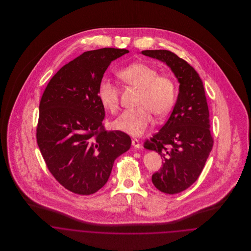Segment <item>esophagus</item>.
<instances>
[{"instance_id": "esophagus-1", "label": "esophagus", "mask_w": 251, "mask_h": 251, "mask_svg": "<svg viewBox=\"0 0 251 251\" xmlns=\"http://www.w3.org/2000/svg\"><path fill=\"white\" fill-rule=\"evenodd\" d=\"M131 143H132V145H133V147H134V148H137V149H139V148L141 147V145H140V143H139V140H138V139H136V138L132 139Z\"/></svg>"}]
</instances>
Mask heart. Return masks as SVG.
Returning a JSON list of instances; mask_svg holds the SVG:
<instances>
[{
	"label": "heart",
	"instance_id": "b5f03b06",
	"mask_svg": "<svg viewBox=\"0 0 251 251\" xmlns=\"http://www.w3.org/2000/svg\"><path fill=\"white\" fill-rule=\"evenodd\" d=\"M125 84L139 89L136 105L139 107L126 110L115 122L114 127L132 136H140L151 126V112L163 116L170 111L176 99V85L173 79L141 62L132 63L117 72ZM119 88L107 79L100 81L98 97L102 106L112 114L120 107Z\"/></svg>",
	"mask_w": 251,
	"mask_h": 251
}]
</instances>
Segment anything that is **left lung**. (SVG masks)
<instances>
[{"mask_svg": "<svg viewBox=\"0 0 251 251\" xmlns=\"http://www.w3.org/2000/svg\"><path fill=\"white\" fill-rule=\"evenodd\" d=\"M142 54L167 64L179 82L174 109L160 130L144 147L155 151L162 167L151 176L153 185L167 194L179 193L199 178L213 149L210 113L203 82L196 71L169 50H144Z\"/></svg>", "mask_w": 251, "mask_h": 251, "instance_id": "obj_1", "label": "left lung"}]
</instances>
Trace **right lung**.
Returning <instances> with one entry per match:
<instances>
[{
	"mask_svg": "<svg viewBox=\"0 0 251 251\" xmlns=\"http://www.w3.org/2000/svg\"><path fill=\"white\" fill-rule=\"evenodd\" d=\"M128 52L118 48L84 52L61 68L42 94L36 142L50 173L73 193L100 190L115 159L130 148L126 132L105 129V111L98 97L110 63Z\"/></svg>",
	"mask_w": 251,
	"mask_h": 251,
	"instance_id": "1",
	"label": "right lung"
}]
</instances>
